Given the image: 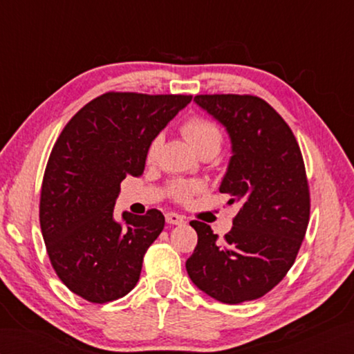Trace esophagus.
I'll use <instances>...</instances> for the list:
<instances>
[{
    "label": "esophagus",
    "instance_id": "1",
    "mask_svg": "<svg viewBox=\"0 0 354 354\" xmlns=\"http://www.w3.org/2000/svg\"><path fill=\"white\" fill-rule=\"evenodd\" d=\"M165 221L170 225H181L185 222V217L178 213H167L165 214Z\"/></svg>",
    "mask_w": 354,
    "mask_h": 354
}]
</instances>
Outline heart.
I'll use <instances>...</instances> for the list:
<instances>
[{
    "label": "heart",
    "mask_w": 354,
    "mask_h": 354,
    "mask_svg": "<svg viewBox=\"0 0 354 354\" xmlns=\"http://www.w3.org/2000/svg\"><path fill=\"white\" fill-rule=\"evenodd\" d=\"M184 137L189 140L190 145L198 150L199 155L204 152H216L221 149L223 135L221 127L213 120L204 115H192L187 118L181 126ZM161 145V137H155L150 141L147 149V161H153L158 149ZM202 192V184L199 181H183L176 179L167 185V196L178 202V204H189L193 196Z\"/></svg>",
    "instance_id": "1"
}]
</instances>
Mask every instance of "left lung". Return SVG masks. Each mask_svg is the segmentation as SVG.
Masks as SVG:
<instances>
[{
  "label": "left lung",
  "instance_id": "1",
  "mask_svg": "<svg viewBox=\"0 0 354 354\" xmlns=\"http://www.w3.org/2000/svg\"><path fill=\"white\" fill-rule=\"evenodd\" d=\"M227 127L232 152L221 193L239 202L221 240L192 221L198 245L185 263L192 281L227 304L261 298L289 272L310 217V190L295 135L268 102L251 94L194 97Z\"/></svg>",
  "mask_w": 354,
  "mask_h": 354
}]
</instances>
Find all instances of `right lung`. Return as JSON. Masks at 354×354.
<instances>
[{"label": "right lung", "mask_w": 354, "mask_h": 354, "mask_svg": "<svg viewBox=\"0 0 354 354\" xmlns=\"http://www.w3.org/2000/svg\"><path fill=\"white\" fill-rule=\"evenodd\" d=\"M192 99L104 93L73 115L53 146L41 187V231L55 272L86 301H114L137 284L165 221L152 208L115 222L120 183L142 175L150 141Z\"/></svg>", "instance_id": "obj_1"}]
</instances>
